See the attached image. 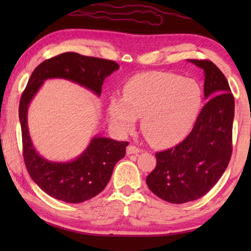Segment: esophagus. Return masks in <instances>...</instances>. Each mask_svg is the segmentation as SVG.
<instances>
[{"mask_svg": "<svg viewBox=\"0 0 251 251\" xmlns=\"http://www.w3.org/2000/svg\"><path fill=\"white\" fill-rule=\"evenodd\" d=\"M139 151H141V150H139L138 147L134 146V145H129L128 147H127V150H126L127 155H135V154H138Z\"/></svg>", "mask_w": 251, "mask_h": 251, "instance_id": "esophagus-1", "label": "esophagus"}]
</instances>
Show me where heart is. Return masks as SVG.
Here are the masks:
<instances>
[{
    "label": "heart",
    "mask_w": 251,
    "mask_h": 251,
    "mask_svg": "<svg viewBox=\"0 0 251 251\" xmlns=\"http://www.w3.org/2000/svg\"><path fill=\"white\" fill-rule=\"evenodd\" d=\"M202 90L197 80L164 72H148L131 77L123 99L112 97L108 114L121 133L134 129L142 117L145 137L157 147H171L187 137L197 121Z\"/></svg>",
    "instance_id": "1"
}]
</instances>
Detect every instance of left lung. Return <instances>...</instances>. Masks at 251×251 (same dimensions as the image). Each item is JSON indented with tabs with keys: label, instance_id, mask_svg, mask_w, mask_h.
Returning a JSON list of instances; mask_svg holds the SVG:
<instances>
[{
	"label": "left lung",
	"instance_id": "1",
	"mask_svg": "<svg viewBox=\"0 0 251 251\" xmlns=\"http://www.w3.org/2000/svg\"><path fill=\"white\" fill-rule=\"evenodd\" d=\"M187 61L203 70V94L208 101L184 141L156 152V167L146 178L148 188L172 203L193 201L206 195L226 171L232 151L235 100L227 78L210 61Z\"/></svg>",
	"mask_w": 251,
	"mask_h": 251
}]
</instances>
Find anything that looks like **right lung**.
I'll return each instance as SVG.
<instances>
[{"label":"right lung","instance_id":"1","mask_svg":"<svg viewBox=\"0 0 251 251\" xmlns=\"http://www.w3.org/2000/svg\"><path fill=\"white\" fill-rule=\"evenodd\" d=\"M118 69L117 63L108 59L67 52L41 63L29 77L19 107L23 156L29 176L50 197L71 203L95 197L107 185L117 161L124 158L128 143L96 135L82 154L74 159H45L36 151L29 136V104L43 83L50 78L70 80L100 96L104 79Z\"/></svg>","mask_w":251,"mask_h":251}]
</instances>
